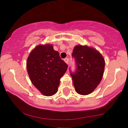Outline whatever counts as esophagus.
<instances>
[{"label":"esophagus","instance_id":"obj_1","mask_svg":"<svg viewBox=\"0 0 128 128\" xmlns=\"http://www.w3.org/2000/svg\"><path fill=\"white\" fill-rule=\"evenodd\" d=\"M64 61H65L66 64H68L70 63L69 58H65V59H64Z\"/></svg>","mask_w":128,"mask_h":128}]
</instances>
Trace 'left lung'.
Returning <instances> with one entry per match:
<instances>
[{
	"mask_svg": "<svg viewBox=\"0 0 128 128\" xmlns=\"http://www.w3.org/2000/svg\"><path fill=\"white\" fill-rule=\"evenodd\" d=\"M72 56L76 63L74 72L70 74L76 92L86 95L92 92L102 78L105 60L96 49L86 46H76Z\"/></svg>",
	"mask_w": 128,
	"mask_h": 128,
	"instance_id": "left-lung-1",
	"label": "left lung"
}]
</instances>
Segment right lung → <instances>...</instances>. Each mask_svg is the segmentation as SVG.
Segmentation results:
<instances>
[{
    "label": "right lung",
    "instance_id": "add662e5",
    "mask_svg": "<svg viewBox=\"0 0 128 128\" xmlns=\"http://www.w3.org/2000/svg\"><path fill=\"white\" fill-rule=\"evenodd\" d=\"M67 68L59 52L50 44L37 46L27 60V72L32 84L46 96H52L57 92L60 80Z\"/></svg>",
    "mask_w": 128,
    "mask_h": 128
}]
</instances>
